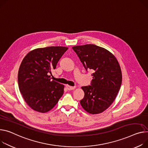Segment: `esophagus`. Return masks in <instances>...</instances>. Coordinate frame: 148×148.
I'll use <instances>...</instances> for the list:
<instances>
[{"label":"esophagus","mask_w":148,"mask_h":148,"mask_svg":"<svg viewBox=\"0 0 148 148\" xmlns=\"http://www.w3.org/2000/svg\"><path fill=\"white\" fill-rule=\"evenodd\" d=\"M75 86H69V85H66V88L68 89V90H73L74 89H75Z\"/></svg>","instance_id":"esophagus-1"}]
</instances>
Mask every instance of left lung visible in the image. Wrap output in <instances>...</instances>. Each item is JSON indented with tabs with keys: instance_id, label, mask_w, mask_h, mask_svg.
<instances>
[{
	"instance_id": "1",
	"label": "left lung",
	"mask_w": 148,
	"mask_h": 148,
	"mask_svg": "<svg viewBox=\"0 0 148 148\" xmlns=\"http://www.w3.org/2000/svg\"><path fill=\"white\" fill-rule=\"evenodd\" d=\"M86 71L91 70L90 85L82 86L85 96L80 101L82 108L92 114L107 109L120 88L122 74L120 64L111 53L94 44L72 47Z\"/></svg>"
}]
</instances>
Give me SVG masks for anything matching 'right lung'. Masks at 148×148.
Instances as JSON below:
<instances>
[{
  "instance_id": "right-lung-1",
  "label": "right lung",
  "mask_w": 148,
  "mask_h": 148,
  "mask_svg": "<svg viewBox=\"0 0 148 148\" xmlns=\"http://www.w3.org/2000/svg\"><path fill=\"white\" fill-rule=\"evenodd\" d=\"M67 49L60 46L36 49L22 60L18 75L19 89L32 110L46 112L63 95L64 85L51 80L50 75Z\"/></svg>"
}]
</instances>
